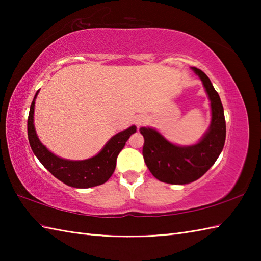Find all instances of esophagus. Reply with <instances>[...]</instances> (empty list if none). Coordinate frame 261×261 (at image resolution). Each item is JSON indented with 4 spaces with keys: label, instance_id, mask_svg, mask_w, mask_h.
I'll use <instances>...</instances> for the list:
<instances>
[{
    "label": "esophagus",
    "instance_id": "34e87169",
    "mask_svg": "<svg viewBox=\"0 0 261 261\" xmlns=\"http://www.w3.org/2000/svg\"><path fill=\"white\" fill-rule=\"evenodd\" d=\"M143 122H145V119H142V118L138 119V120H137V125H138V126L142 125V124H143Z\"/></svg>",
    "mask_w": 261,
    "mask_h": 261
}]
</instances>
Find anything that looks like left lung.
<instances>
[{"instance_id":"8db88e82","label":"left lung","mask_w":261,"mask_h":261,"mask_svg":"<svg viewBox=\"0 0 261 261\" xmlns=\"http://www.w3.org/2000/svg\"><path fill=\"white\" fill-rule=\"evenodd\" d=\"M203 82L211 101L212 121L208 131L198 143L179 147L167 141L150 127H141L145 138L142 154L150 173L160 181L184 185L202 177L220 156L225 142V119L223 105L208 77L201 69L193 67Z\"/></svg>"}]
</instances>
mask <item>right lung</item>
Segmentation results:
<instances>
[{
    "mask_svg": "<svg viewBox=\"0 0 261 261\" xmlns=\"http://www.w3.org/2000/svg\"><path fill=\"white\" fill-rule=\"evenodd\" d=\"M38 92L31 103L29 116H28V139L39 162L56 178L68 186L88 188L104 184L112 176L116 166V158L125 146V142L130 136L137 131V127L132 125L129 129L113 136L95 157L80 160V162L59 158L42 145L36 134L35 125H33V112H35V99Z\"/></svg>",
    "mask_w": 261,
    "mask_h": 261,
    "instance_id": "right-lung-1",
    "label": "right lung"
}]
</instances>
